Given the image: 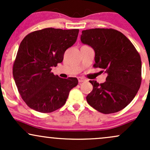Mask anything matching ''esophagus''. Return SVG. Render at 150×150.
I'll return each mask as SVG.
<instances>
[{
	"label": "esophagus",
	"mask_w": 150,
	"mask_h": 150,
	"mask_svg": "<svg viewBox=\"0 0 150 150\" xmlns=\"http://www.w3.org/2000/svg\"><path fill=\"white\" fill-rule=\"evenodd\" d=\"M77 79H78L79 82H86V81H87V80H86L85 78H84V77H77Z\"/></svg>",
	"instance_id": "obj_1"
}]
</instances>
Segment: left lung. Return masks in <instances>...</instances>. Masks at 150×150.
Wrapping results in <instances>:
<instances>
[{
    "instance_id": "1",
    "label": "left lung",
    "mask_w": 150,
    "mask_h": 150,
    "mask_svg": "<svg viewBox=\"0 0 150 150\" xmlns=\"http://www.w3.org/2000/svg\"><path fill=\"white\" fill-rule=\"evenodd\" d=\"M80 40L94 51V68L107 73L104 83L89 81L93 89L86 97L87 102L105 114L118 112L131 102L140 89V54L124 34L112 29L83 30Z\"/></svg>"
}]
</instances>
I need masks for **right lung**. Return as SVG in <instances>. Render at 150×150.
<instances>
[{"mask_svg":"<svg viewBox=\"0 0 150 150\" xmlns=\"http://www.w3.org/2000/svg\"><path fill=\"white\" fill-rule=\"evenodd\" d=\"M79 30L46 28L27 34L19 46L13 65L18 92L29 107L41 113L56 111L65 104L76 77L63 79L51 73L77 40Z\"/></svg>","mask_w":150,"mask_h":150,"instance_id":"add662e5","label":"right lung"}]
</instances>
